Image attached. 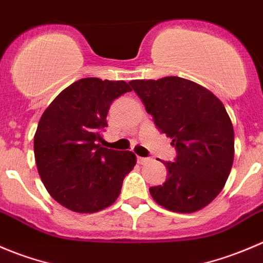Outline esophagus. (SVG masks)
<instances>
[{
  "instance_id": "34e87169",
  "label": "esophagus",
  "mask_w": 263,
  "mask_h": 263,
  "mask_svg": "<svg viewBox=\"0 0 263 263\" xmlns=\"http://www.w3.org/2000/svg\"><path fill=\"white\" fill-rule=\"evenodd\" d=\"M137 161H138V163H140V165H144V163L151 162L152 160L148 157H137Z\"/></svg>"
}]
</instances>
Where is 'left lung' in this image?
Returning <instances> with one entry per match:
<instances>
[{"mask_svg": "<svg viewBox=\"0 0 263 263\" xmlns=\"http://www.w3.org/2000/svg\"><path fill=\"white\" fill-rule=\"evenodd\" d=\"M129 84L178 152L175 161L165 162V183L149 188L152 198L180 214L206 207L222 191L234 161V129L222 102L202 85L179 77Z\"/></svg>", "mask_w": 263, "mask_h": 263, "instance_id": "8db88e82", "label": "left lung"}]
</instances>
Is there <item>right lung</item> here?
<instances>
[{
	"label": "right lung",
	"mask_w": 263,
	"mask_h": 263,
	"mask_svg": "<svg viewBox=\"0 0 263 263\" xmlns=\"http://www.w3.org/2000/svg\"><path fill=\"white\" fill-rule=\"evenodd\" d=\"M130 90L124 80L84 78L43 112L34 135L35 163L47 192L70 211L93 214L111 206L137 163L130 151L100 144L111 103Z\"/></svg>",
	"instance_id": "add662e5"
}]
</instances>
